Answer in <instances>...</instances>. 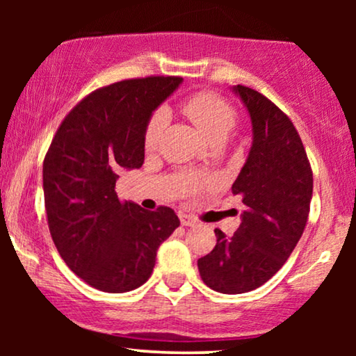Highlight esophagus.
<instances>
[{
  "label": "esophagus",
  "mask_w": 356,
  "mask_h": 356,
  "mask_svg": "<svg viewBox=\"0 0 356 356\" xmlns=\"http://www.w3.org/2000/svg\"><path fill=\"white\" fill-rule=\"evenodd\" d=\"M179 220H181V225L184 227H194L197 223L196 218L193 216H188V213H181V216H179Z\"/></svg>",
  "instance_id": "esophagus-1"
}]
</instances>
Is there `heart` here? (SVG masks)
<instances>
[{
    "label": "heart",
    "instance_id": "heart-1",
    "mask_svg": "<svg viewBox=\"0 0 356 356\" xmlns=\"http://www.w3.org/2000/svg\"><path fill=\"white\" fill-rule=\"evenodd\" d=\"M181 110L212 144H222L238 123L236 110L216 92H197L184 102ZM167 121V111H154L144 131V144L147 147L157 144Z\"/></svg>",
    "mask_w": 356,
    "mask_h": 356
}]
</instances>
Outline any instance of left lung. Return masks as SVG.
Masks as SVG:
<instances>
[{"label": "left lung", "instance_id": "obj_1", "mask_svg": "<svg viewBox=\"0 0 356 356\" xmlns=\"http://www.w3.org/2000/svg\"><path fill=\"white\" fill-rule=\"evenodd\" d=\"M252 123V145L232 186L246 211L232 236L197 261L207 286L227 295L266 284L289 259L308 222L313 170L291 120L261 92L238 84Z\"/></svg>", "mask_w": 356, "mask_h": 356}]
</instances>
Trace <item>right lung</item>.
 Here are the masks:
<instances>
[{
	"instance_id": "1",
	"label": "right lung",
	"mask_w": 356,
	"mask_h": 356,
	"mask_svg": "<svg viewBox=\"0 0 356 356\" xmlns=\"http://www.w3.org/2000/svg\"><path fill=\"white\" fill-rule=\"evenodd\" d=\"M178 76H147L104 86L61 121L43 160V196L53 243L86 284L108 293L149 279L162 243L179 225L173 209L144 211L120 201L121 168L144 163L152 111L177 89Z\"/></svg>"
}]
</instances>
